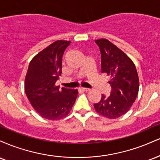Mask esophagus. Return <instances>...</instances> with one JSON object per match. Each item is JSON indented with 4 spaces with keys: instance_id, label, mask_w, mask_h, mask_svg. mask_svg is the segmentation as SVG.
Instances as JSON below:
<instances>
[{
    "instance_id": "esophagus-1",
    "label": "esophagus",
    "mask_w": 160,
    "mask_h": 160,
    "mask_svg": "<svg viewBox=\"0 0 160 160\" xmlns=\"http://www.w3.org/2000/svg\"><path fill=\"white\" fill-rule=\"evenodd\" d=\"M80 89L83 92H89V90H90V89H88V88H83V87L80 88Z\"/></svg>"
}]
</instances>
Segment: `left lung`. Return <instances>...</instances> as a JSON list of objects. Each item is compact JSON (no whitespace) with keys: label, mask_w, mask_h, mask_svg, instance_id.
Masks as SVG:
<instances>
[{"label":"left lung","mask_w":160,"mask_h":160,"mask_svg":"<svg viewBox=\"0 0 160 160\" xmlns=\"http://www.w3.org/2000/svg\"><path fill=\"white\" fill-rule=\"evenodd\" d=\"M102 56V72L111 77L109 97L102 95L95 110L108 119H116L129 111L139 90V78L132 60L117 46L104 38L95 40Z\"/></svg>","instance_id":"obj_1"}]
</instances>
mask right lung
Returning a JSON list of instances; mask_svg holds the SVG:
<instances>
[{
    "instance_id": "obj_1",
    "label": "right lung",
    "mask_w": 160,
    "mask_h": 160,
    "mask_svg": "<svg viewBox=\"0 0 160 160\" xmlns=\"http://www.w3.org/2000/svg\"><path fill=\"white\" fill-rule=\"evenodd\" d=\"M71 41L56 40L38 52L28 65L25 79L27 98L40 117L58 120L68 115L78 91L58 89L56 80L62 73V59Z\"/></svg>"
}]
</instances>
